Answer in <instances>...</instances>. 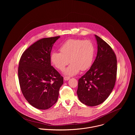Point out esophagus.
I'll use <instances>...</instances> for the list:
<instances>
[{"label": "esophagus", "mask_w": 135, "mask_h": 135, "mask_svg": "<svg viewBox=\"0 0 135 135\" xmlns=\"http://www.w3.org/2000/svg\"><path fill=\"white\" fill-rule=\"evenodd\" d=\"M70 78V77H69V76H64V79L65 80H68Z\"/></svg>", "instance_id": "esophagus-1"}]
</instances>
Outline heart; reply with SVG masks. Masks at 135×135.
Here are the masks:
<instances>
[{"mask_svg":"<svg viewBox=\"0 0 135 135\" xmlns=\"http://www.w3.org/2000/svg\"><path fill=\"white\" fill-rule=\"evenodd\" d=\"M60 50V52H52L50 60L53 65L60 71L64 69L70 61L71 63L64 71L67 75H75L80 70L86 71L92 65L95 47L89 40L69 39L61 46Z\"/></svg>","mask_w":135,"mask_h":135,"instance_id":"1","label":"heart"}]
</instances>
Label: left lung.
I'll return each mask as SVG.
<instances>
[{
	"label": "left lung",
	"mask_w": 135,
	"mask_h": 135,
	"mask_svg": "<svg viewBox=\"0 0 135 135\" xmlns=\"http://www.w3.org/2000/svg\"><path fill=\"white\" fill-rule=\"evenodd\" d=\"M96 58L90 69L78 79L77 94L81 102L88 106L103 103L115 86L117 75L115 54L105 41L95 35Z\"/></svg>",
	"instance_id": "8db88e82"
}]
</instances>
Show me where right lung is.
<instances>
[{
	"label": "right lung",
	"instance_id": "add662e5",
	"mask_svg": "<svg viewBox=\"0 0 135 135\" xmlns=\"http://www.w3.org/2000/svg\"><path fill=\"white\" fill-rule=\"evenodd\" d=\"M60 37L39 39L26 49L20 59L21 90L27 102L38 109H48L57 102L63 84V78L50 61L52 46Z\"/></svg>",
	"mask_w": 135,
	"mask_h": 135
}]
</instances>
